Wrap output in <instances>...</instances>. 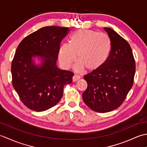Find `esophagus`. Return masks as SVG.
I'll return each instance as SVG.
<instances>
[{
  "mask_svg": "<svg viewBox=\"0 0 147 147\" xmlns=\"http://www.w3.org/2000/svg\"><path fill=\"white\" fill-rule=\"evenodd\" d=\"M80 76H78V75H77V74H74V75L73 76V82H76L77 80H78L79 79H80Z\"/></svg>",
  "mask_w": 147,
  "mask_h": 147,
  "instance_id": "obj_1",
  "label": "esophagus"
}]
</instances>
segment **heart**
Returning <instances> with one entry per match:
<instances>
[{
    "label": "heart",
    "mask_w": 147,
    "mask_h": 147,
    "mask_svg": "<svg viewBox=\"0 0 147 147\" xmlns=\"http://www.w3.org/2000/svg\"><path fill=\"white\" fill-rule=\"evenodd\" d=\"M111 49V39L104 33L91 30H80L71 35L69 43H64L59 50V58L65 69H69L77 58L74 70L82 72L97 69L107 61Z\"/></svg>",
    "instance_id": "b5f03b06"
}]
</instances>
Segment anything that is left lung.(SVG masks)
Listing matches in <instances>:
<instances>
[{"mask_svg": "<svg viewBox=\"0 0 147 147\" xmlns=\"http://www.w3.org/2000/svg\"><path fill=\"white\" fill-rule=\"evenodd\" d=\"M104 29L111 39L110 54L100 67L83 76L88 86L82 95L90 109L101 113L123 104L133 86L136 69L129 43L114 30Z\"/></svg>", "mask_w": 147, "mask_h": 147, "instance_id": "1", "label": "left lung"}]
</instances>
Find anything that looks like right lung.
Segmentation results:
<instances>
[{
    "instance_id": "right-lung-1",
    "label": "right lung",
    "mask_w": 147,
    "mask_h": 147,
    "mask_svg": "<svg viewBox=\"0 0 147 147\" xmlns=\"http://www.w3.org/2000/svg\"><path fill=\"white\" fill-rule=\"evenodd\" d=\"M69 28L45 26L24 38L11 65L12 85L28 108L42 112L54 107L72 83L74 73L57 65L60 43Z\"/></svg>"
}]
</instances>
